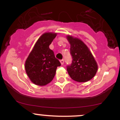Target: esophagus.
<instances>
[{
    "label": "esophagus",
    "instance_id": "1",
    "mask_svg": "<svg viewBox=\"0 0 120 120\" xmlns=\"http://www.w3.org/2000/svg\"><path fill=\"white\" fill-rule=\"evenodd\" d=\"M60 63H61V64H64V59H62V60H60Z\"/></svg>",
    "mask_w": 120,
    "mask_h": 120
}]
</instances>
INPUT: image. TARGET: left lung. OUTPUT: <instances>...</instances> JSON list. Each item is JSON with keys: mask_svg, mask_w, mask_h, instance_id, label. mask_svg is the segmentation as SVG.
<instances>
[{"mask_svg": "<svg viewBox=\"0 0 120 120\" xmlns=\"http://www.w3.org/2000/svg\"><path fill=\"white\" fill-rule=\"evenodd\" d=\"M70 43L72 63L67 66L69 75L73 80L80 82L90 80L98 71V64L87 46L80 39L67 36Z\"/></svg>", "mask_w": 120, "mask_h": 120, "instance_id": "8db88e82", "label": "left lung"}]
</instances>
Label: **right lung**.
Instances as JSON below:
<instances>
[{
    "label": "right lung",
    "mask_w": 120,
    "mask_h": 120,
    "mask_svg": "<svg viewBox=\"0 0 120 120\" xmlns=\"http://www.w3.org/2000/svg\"><path fill=\"white\" fill-rule=\"evenodd\" d=\"M57 34L46 32L41 36L26 59L25 68L31 81L35 85L44 86L52 81L57 67L61 63L49 48Z\"/></svg>",
    "instance_id": "add662e5"
}]
</instances>
